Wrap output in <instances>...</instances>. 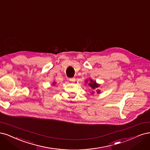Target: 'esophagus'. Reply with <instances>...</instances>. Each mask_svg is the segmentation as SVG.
<instances>
[{
  "label": "esophagus",
  "mask_w": 150,
  "mask_h": 150,
  "mask_svg": "<svg viewBox=\"0 0 150 150\" xmlns=\"http://www.w3.org/2000/svg\"><path fill=\"white\" fill-rule=\"evenodd\" d=\"M69 81H70L71 82H75L76 79H75L74 77H73V78H70V79H69Z\"/></svg>",
  "instance_id": "esophagus-1"
}]
</instances>
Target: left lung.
Returning <instances> with one entry per match:
<instances>
[{"mask_svg": "<svg viewBox=\"0 0 150 150\" xmlns=\"http://www.w3.org/2000/svg\"><path fill=\"white\" fill-rule=\"evenodd\" d=\"M88 80L89 81H88ZM85 82L86 84H88V86L93 90V91L91 92V94L93 95L95 92L97 93V94H100V93H101L100 90L99 89V87L100 86V84L97 83L96 81L92 80L91 78H89V80L86 79Z\"/></svg>", "mask_w": 150, "mask_h": 150, "instance_id": "1", "label": "left lung"}]
</instances>
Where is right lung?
<instances>
[{"label": "right lung", "instance_id": "1", "mask_svg": "<svg viewBox=\"0 0 150 150\" xmlns=\"http://www.w3.org/2000/svg\"><path fill=\"white\" fill-rule=\"evenodd\" d=\"M56 84V82L55 81H53V83H52V85H53V86H54V85H55Z\"/></svg>", "mask_w": 150, "mask_h": 150}]
</instances>
